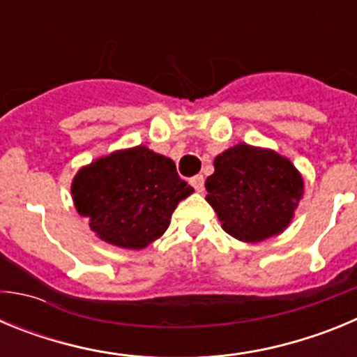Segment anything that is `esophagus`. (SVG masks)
<instances>
[{
  "label": "esophagus",
  "instance_id": "34e87169",
  "mask_svg": "<svg viewBox=\"0 0 357 357\" xmlns=\"http://www.w3.org/2000/svg\"><path fill=\"white\" fill-rule=\"evenodd\" d=\"M191 185L197 189L198 193H202V191H204V175H195L193 178H191Z\"/></svg>",
  "mask_w": 357,
  "mask_h": 357
}]
</instances>
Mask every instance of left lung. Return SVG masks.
Listing matches in <instances>:
<instances>
[{
	"mask_svg": "<svg viewBox=\"0 0 357 357\" xmlns=\"http://www.w3.org/2000/svg\"><path fill=\"white\" fill-rule=\"evenodd\" d=\"M206 189L227 234L255 243L288 227L304 182L295 166L275 151L238 144L214 159Z\"/></svg>",
	"mask_w": 357,
	"mask_h": 357,
	"instance_id": "1",
	"label": "left lung"
}]
</instances>
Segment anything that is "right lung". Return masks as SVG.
<instances>
[{"label":"right lung","mask_w":357,"mask_h":357,"mask_svg":"<svg viewBox=\"0 0 357 357\" xmlns=\"http://www.w3.org/2000/svg\"><path fill=\"white\" fill-rule=\"evenodd\" d=\"M193 191L172 159L146 146L94 160L71 185L78 214L89 220L100 239L132 250L160 238L178 202Z\"/></svg>","instance_id":"obj_1"}]
</instances>
